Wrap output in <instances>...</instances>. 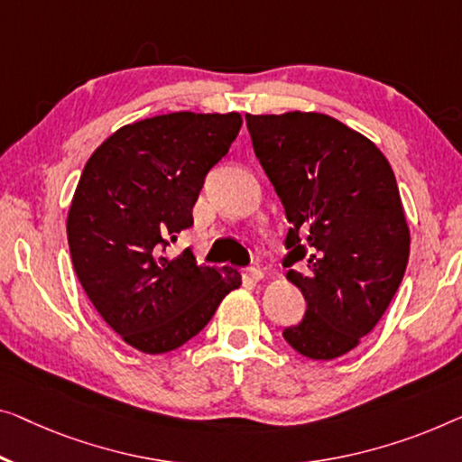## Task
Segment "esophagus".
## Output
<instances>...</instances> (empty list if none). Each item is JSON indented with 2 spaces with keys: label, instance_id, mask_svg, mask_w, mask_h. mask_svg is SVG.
Masks as SVG:
<instances>
[{
  "label": "esophagus",
  "instance_id": "esophagus-1",
  "mask_svg": "<svg viewBox=\"0 0 462 462\" xmlns=\"http://www.w3.org/2000/svg\"><path fill=\"white\" fill-rule=\"evenodd\" d=\"M245 278L251 282H259V280H263V272L257 270V267H249V270L245 272Z\"/></svg>",
  "mask_w": 462,
  "mask_h": 462
}]
</instances>
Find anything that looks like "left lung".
<instances>
[{
	"label": "left lung",
	"instance_id": "left-lung-1",
	"mask_svg": "<svg viewBox=\"0 0 462 462\" xmlns=\"http://www.w3.org/2000/svg\"><path fill=\"white\" fill-rule=\"evenodd\" d=\"M246 128L291 222L282 263L307 300L282 334L302 356L336 359L375 328L407 270L394 171L374 143L326 114H246Z\"/></svg>",
	"mask_w": 462,
	"mask_h": 462
}]
</instances>
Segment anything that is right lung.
Segmentation results:
<instances>
[{
  "label": "right lung",
  "mask_w": 462,
  "mask_h": 462,
  "mask_svg": "<svg viewBox=\"0 0 462 462\" xmlns=\"http://www.w3.org/2000/svg\"><path fill=\"white\" fill-rule=\"evenodd\" d=\"M240 126L236 112L155 116L122 126L82 170L68 213L74 272L107 326L141 353L187 344L240 286L232 267L197 265L189 249L168 254Z\"/></svg>",
  "instance_id": "right-lung-1"
}]
</instances>
